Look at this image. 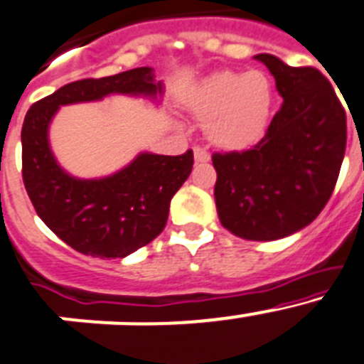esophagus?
<instances>
[{
    "label": "esophagus",
    "instance_id": "obj_1",
    "mask_svg": "<svg viewBox=\"0 0 364 364\" xmlns=\"http://www.w3.org/2000/svg\"><path fill=\"white\" fill-rule=\"evenodd\" d=\"M194 159H196V163L210 161V154L206 152L205 149H201V146H196V149H194Z\"/></svg>",
    "mask_w": 364,
    "mask_h": 364
}]
</instances>
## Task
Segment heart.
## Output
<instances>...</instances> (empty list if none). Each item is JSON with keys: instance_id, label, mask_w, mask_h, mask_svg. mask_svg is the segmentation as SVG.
I'll use <instances>...</instances> for the list:
<instances>
[{"instance_id": "1", "label": "heart", "mask_w": 364, "mask_h": 364, "mask_svg": "<svg viewBox=\"0 0 364 364\" xmlns=\"http://www.w3.org/2000/svg\"><path fill=\"white\" fill-rule=\"evenodd\" d=\"M185 107L206 125L208 139L230 152L259 141L270 123L274 88L261 70L214 72L185 96Z\"/></svg>"}]
</instances>
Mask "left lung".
I'll return each instance as SVG.
<instances>
[{
    "label": "left lung",
    "instance_id": "left-lung-1",
    "mask_svg": "<svg viewBox=\"0 0 364 364\" xmlns=\"http://www.w3.org/2000/svg\"><path fill=\"white\" fill-rule=\"evenodd\" d=\"M283 105L247 152L214 154L219 221L248 241L283 239L309 227L336 186L346 149V114L317 68L257 54Z\"/></svg>",
    "mask_w": 364,
    "mask_h": 364
}]
</instances>
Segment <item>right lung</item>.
<instances>
[{
    "mask_svg": "<svg viewBox=\"0 0 364 364\" xmlns=\"http://www.w3.org/2000/svg\"><path fill=\"white\" fill-rule=\"evenodd\" d=\"M112 94L161 103L163 81L139 67L101 80H81L34 103L21 129L23 183L41 221L68 247L101 259H123L163 232L170 199L192 172V150L181 156L139 152L121 170L83 179L58 163L48 129L60 107Z\"/></svg>",
    "mask_w": 364,
    "mask_h": 364,
    "instance_id": "1",
    "label": "right lung"
}]
</instances>
